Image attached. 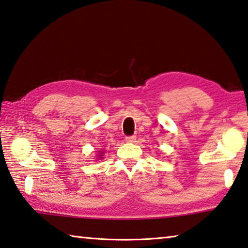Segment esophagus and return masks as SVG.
Returning a JSON list of instances; mask_svg holds the SVG:
<instances>
[{
	"label": "esophagus",
	"instance_id": "esophagus-1",
	"mask_svg": "<svg viewBox=\"0 0 248 248\" xmlns=\"http://www.w3.org/2000/svg\"><path fill=\"white\" fill-rule=\"evenodd\" d=\"M125 140H126L127 142H135L136 140V136H127L126 138H125Z\"/></svg>",
	"mask_w": 248,
	"mask_h": 248
}]
</instances>
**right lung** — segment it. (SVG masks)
Returning <instances> with one entry per match:
<instances>
[{"mask_svg":"<svg viewBox=\"0 0 248 248\" xmlns=\"http://www.w3.org/2000/svg\"><path fill=\"white\" fill-rule=\"evenodd\" d=\"M100 154H101V155H99L98 157H99L100 159H101V158H102V154H103V151H100Z\"/></svg>","mask_w":248,"mask_h":248,"instance_id":"add662e5","label":"right lung"}]
</instances>
